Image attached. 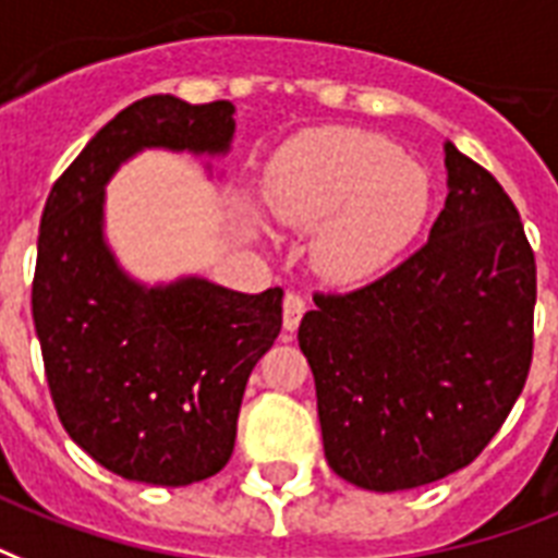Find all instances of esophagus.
Returning a JSON list of instances; mask_svg holds the SVG:
<instances>
[{
  "mask_svg": "<svg viewBox=\"0 0 558 558\" xmlns=\"http://www.w3.org/2000/svg\"><path fill=\"white\" fill-rule=\"evenodd\" d=\"M305 308H308V305H305V300H302L300 293H296V291L284 293L282 323H284V328H288V331H293V328L300 326V319H302V314H305Z\"/></svg>",
  "mask_w": 558,
  "mask_h": 558,
  "instance_id": "34e87169",
  "label": "esophagus"
}]
</instances>
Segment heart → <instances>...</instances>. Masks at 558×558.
<instances>
[{"label": "heart", "mask_w": 558, "mask_h": 558, "mask_svg": "<svg viewBox=\"0 0 558 558\" xmlns=\"http://www.w3.org/2000/svg\"><path fill=\"white\" fill-rule=\"evenodd\" d=\"M265 201L284 227L323 223L311 244L319 274L355 282L384 267L427 211V180L375 133L311 131L288 142L265 174Z\"/></svg>", "instance_id": "obj_1"}]
</instances>
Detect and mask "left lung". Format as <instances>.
<instances>
[{
  "instance_id": "8db88e82",
  "label": "left lung",
  "mask_w": 558,
  "mask_h": 558,
  "mask_svg": "<svg viewBox=\"0 0 558 558\" xmlns=\"http://www.w3.org/2000/svg\"><path fill=\"white\" fill-rule=\"evenodd\" d=\"M448 197L422 247L300 323L331 472L416 489L477 460L533 364L535 256L504 185L448 142Z\"/></svg>"
}]
</instances>
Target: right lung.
Segmentation results:
<instances>
[{
  "instance_id": "1",
  "label": "right lung",
  "mask_w": 558,
  "mask_h": 558,
  "mask_svg": "<svg viewBox=\"0 0 558 558\" xmlns=\"http://www.w3.org/2000/svg\"><path fill=\"white\" fill-rule=\"evenodd\" d=\"M230 101L148 95L95 133L51 185L32 314L66 434L124 481L189 486L230 463L244 387L282 328V288L206 279L142 288L101 235L104 183L142 148L220 154Z\"/></svg>"
}]
</instances>
